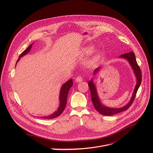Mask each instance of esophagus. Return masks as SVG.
<instances>
[{
    "instance_id": "34e87169",
    "label": "esophagus",
    "mask_w": 153,
    "mask_h": 153,
    "mask_svg": "<svg viewBox=\"0 0 153 153\" xmlns=\"http://www.w3.org/2000/svg\"><path fill=\"white\" fill-rule=\"evenodd\" d=\"M83 80V78L81 76H78L76 79V82H81Z\"/></svg>"
}]
</instances>
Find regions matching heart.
<instances>
[{
    "label": "heart",
    "mask_w": 153,
    "mask_h": 153,
    "mask_svg": "<svg viewBox=\"0 0 153 153\" xmlns=\"http://www.w3.org/2000/svg\"><path fill=\"white\" fill-rule=\"evenodd\" d=\"M93 51V48L91 47H88L84 49V53L85 54H90Z\"/></svg>",
    "instance_id": "obj_1"
}]
</instances>
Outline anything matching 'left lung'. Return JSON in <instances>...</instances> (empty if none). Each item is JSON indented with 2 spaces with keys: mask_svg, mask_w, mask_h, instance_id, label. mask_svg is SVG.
I'll return each mask as SVG.
<instances>
[{
  "mask_svg": "<svg viewBox=\"0 0 153 153\" xmlns=\"http://www.w3.org/2000/svg\"><path fill=\"white\" fill-rule=\"evenodd\" d=\"M120 57H123L125 59H126L129 63L131 64V66L133 70H134V74L136 76L137 78V84L135 86V88L133 92V94L132 95V97L130 101L128 104H126L125 106L120 108H108L104 106L103 104L101 103L99 96L97 94V91L96 87L93 82V80H91L88 82V86L90 88V91H91V100L93 102V103L94 105V106L96 110L101 114L104 115V116H112L117 113H119L120 112L124 111L127 110L129 108V106L131 105L133 102H134V100L135 99L136 96L137 91L139 88V86L140 85L141 82H142V73H141V70L140 69V67L138 65L135 54H134L133 52H129L128 53H125L123 54H122L120 56ZM100 69V67L97 68L94 71V74H96L97 73L99 70Z\"/></svg>",
  "mask_w": 153,
  "mask_h": 153,
  "instance_id": "8db88e82",
  "label": "left lung"
}]
</instances>
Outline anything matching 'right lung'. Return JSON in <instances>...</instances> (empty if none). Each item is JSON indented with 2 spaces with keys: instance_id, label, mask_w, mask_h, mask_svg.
<instances>
[{
  "instance_id": "obj_1",
  "label": "right lung",
  "mask_w": 153,
  "mask_h": 153,
  "mask_svg": "<svg viewBox=\"0 0 153 153\" xmlns=\"http://www.w3.org/2000/svg\"><path fill=\"white\" fill-rule=\"evenodd\" d=\"M32 45H33V43H32V44H31L25 51H24L22 53H21V54L19 57V59L17 60L16 63L20 60L19 58H20V57H22V56H24V55L27 54L30 51V50H31V48L32 47ZM73 84V80H72V79H70V80H68L66 83H64L62 85V88L60 89V97H59V99H60V105H59V107L58 108L57 111L54 112L51 115H50V116H47V117H43L42 118H43V119H49L56 118L57 117H59L63 113V111H64L65 108V106H66L67 97H68V91H69L71 87L72 86Z\"/></svg>"
}]
</instances>
